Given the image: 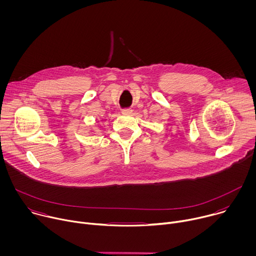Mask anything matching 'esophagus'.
<instances>
[{
	"label": "esophagus",
	"mask_w": 256,
	"mask_h": 256,
	"mask_svg": "<svg viewBox=\"0 0 256 256\" xmlns=\"http://www.w3.org/2000/svg\"><path fill=\"white\" fill-rule=\"evenodd\" d=\"M132 109L130 108H124V109H122V114H132Z\"/></svg>",
	"instance_id": "obj_1"
}]
</instances>
